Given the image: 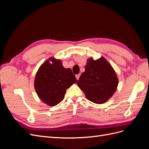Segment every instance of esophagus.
Returning <instances> with one entry per match:
<instances>
[{"mask_svg": "<svg viewBox=\"0 0 149 149\" xmlns=\"http://www.w3.org/2000/svg\"><path fill=\"white\" fill-rule=\"evenodd\" d=\"M80 74H76V79L77 80H78L79 79V77H80Z\"/></svg>", "mask_w": 149, "mask_h": 149, "instance_id": "obj_1", "label": "esophagus"}]
</instances>
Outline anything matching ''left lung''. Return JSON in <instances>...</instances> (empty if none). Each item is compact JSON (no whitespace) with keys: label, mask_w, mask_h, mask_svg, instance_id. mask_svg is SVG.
Here are the masks:
<instances>
[{"label":"left lung","mask_w":149,"mask_h":149,"mask_svg":"<svg viewBox=\"0 0 149 149\" xmlns=\"http://www.w3.org/2000/svg\"><path fill=\"white\" fill-rule=\"evenodd\" d=\"M118 83L116 71L103 56L96 60L93 57L88 58L85 71L77 82L88 100L99 104L113 96Z\"/></svg>","instance_id":"8db88e82"}]
</instances>
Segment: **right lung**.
<instances>
[{"mask_svg": "<svg viewBox=\"0 0 149 149\" xmlns=\"http://www.w3.org/2000/svg\"><path fill=\"white\" fill-rule=\"evenodd\" d=\"M77 82L70 68H65L60 59L50 57L40 66L35 75L34 88L38 97L49 106L64 99L66 91Z\"/></svg>", "mask_w": 149, "mask_h": 149, "instance_id": "obj_1", "label": "right lung"}]
</instances>
